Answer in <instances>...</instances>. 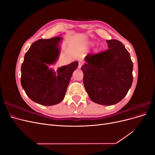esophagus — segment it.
<instances>
[{
    "mask_svg": "<svg viewBox=\"0 0 155 155\" xmlns=\"http://www.w3.org/2000/svg\"><path fill=\"white\" fill-rule=\"evenodd\" d=\"M83 64H84V62L83 61H81V60L79 61V63H78V68H81V67L83 66Z\"/></svg>",
    "mask_w": 155,
    "mask_h": 155,
    "instance_id": "1",
    "label": "esophagus"
}]
</instances>
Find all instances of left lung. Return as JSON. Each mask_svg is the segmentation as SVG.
Segmentation results:
<instances>
[{
    "label": "left lung",
    "instance_id": "left-lung-1",
    "mask_svg": "<svg viewBox=\"0 0 155 155\" xmlns=\"http://www.w3.org/2000/svg\"><path fill=\"white\" fill-rule=\"evenodd\" d=\"M106 41L109 49L88 54L81 68L84 87L91 100L111 105L122 100L132 85L133 63L122 43L116 39Z\"/></svg>",
    "mask_w": 155,
    "mask_h": 155
}]
</instances>
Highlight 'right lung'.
I'll return each mask as SVG.
<instances>
[{
    "label": "right lung",
    "instance_id": "obj_1",
    "mask_svg": "<svg viewBox=\"0 0 155 155\" xmlns=\"http://www.w3.org/2000/svg\"><path fill=\"white\" fill-rule=\"evenodd\" d=\"M61 37L39 39L25 55L21 66V85L30 99L43 105H54L61 101L78 62L74 61L58 70L56 74L48 65L54 64L59 54Z\"/></svg>",
    "mask_w": 155,
    "mask_h": 155
}]
</instances>
